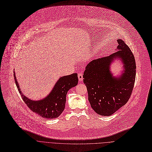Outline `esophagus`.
<instances>
[{
	"label": "esophagus",
	"mask_w": 152,
	"mask_h": 152,
	"mask_svg": "<svg viewBox=\"0 0 152 152\" xmlns=\"http://www.w3.org/2000/svg\"><path fill=\"white\" fill-rule=\"evenodd\" d=\"M78 79H79V82H82L83 81V75L81 73H78Z\"/></svg>",
	"instance_id": "esophagus-1"
}]
</instances>
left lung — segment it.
I'll return each mask as SVG.
<instances>
[{"label":"left lung","instance_id":"1","mask_svg":"<svg viewBox=\"0 0 152 152\" xmlns=\"http://www.w3.org/2000/svg\"><path fill=\"white\" fill-rule=\"evenodd\" d=\"M118 51L91 61L84 72L83 82L91 106L102 116H110L124 106L131 97L135 83L136 65L134 55L122 39H118ZM116 59L124 65L123 73L117 77L110 69Z\"/></svg>","mask_w":152,"mask_h":152}]
</instances>
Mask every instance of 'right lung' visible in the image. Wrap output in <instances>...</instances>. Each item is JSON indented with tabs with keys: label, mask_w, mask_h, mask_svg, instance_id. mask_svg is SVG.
Here are the masks:
<instances>
[{
	"label": "right lung",
	"mask_w": 152,
	"mask_h": 152,
	"mask_svg": "<svg viewBox=\"0 0 152 152\" xmlns=\"http://www.w3.org/2000/svg\"><path fill=\"white\" fill-rule=\"evenodd\" d=\"M14 77L21 96L28 108L33 112L46 119L56 118L62 113L65 107L68 91L72 87H75L78 83L76 73L60 77L47 97L41 100H33L25 96L21 91L15 71Z\"/></svg>",
	"instance_id": "obj_1"
}]
</instances>
